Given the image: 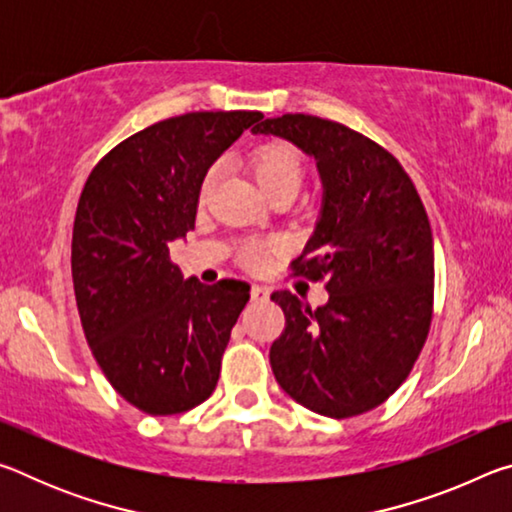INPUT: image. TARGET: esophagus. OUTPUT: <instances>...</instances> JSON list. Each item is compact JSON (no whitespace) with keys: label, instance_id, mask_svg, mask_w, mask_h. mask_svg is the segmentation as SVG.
<instances>
[{"label":"esophagus","instance_id":"obj_1","mask_svg":"<svg viewBox=\"0 0 512 512\" xmlns=\"http://www.w3.org/2000/svg\"><path fill=\"white\" fill-rule=\"evenodd\" d=\"M250 298H253V302H268V298H271V289L262 287V284H255V287L250 289Z\"/></svg>","mask_w":512,"mask_h":512}]
</instances>
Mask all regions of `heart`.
Masks as SVG:
<instances>
[{
  "label": "heart",
  "instance_id": "heart-1",
  "mask_svg": "<svg viewBox=\"0 0 512 512\" xmlns=\"http://www.w3.org/2000/svg\"><path fill=\"white\" fill-rule=\"evenodd\" d=\"M250 169H253L259 187H262L268 196L282 192H291L296 196L302 180H305V158H302V153L287 140H268L255 146V151L250 153ZM214 180L216 171L210 169L205 173L201 183L203 194L210 192ZM273 248L275 244H268V241L248 239L239 250L241 262L250 268L264 266L268 253H271Z\"/></svg>",
  "mask_w": 512,
  "mask_h": 512
}]
</instances>
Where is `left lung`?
<instances>
[{
  "mask_svg": "<svg viewBox=\"0 0 512 512\" xmlns=\"http://www.w3.org/2000/svg\"><path fill=\"white\" fill-rule=\"evenodd\" d=\"M255 133L287 137L318 160L325 205L293 275L323 282L311 309L275 291L284 332L271 368L284 391L327 418L384 404L409 377L433 316V237L424 203L393 153L339 121L264 119Z\"/></svg>",
  "mask_w": 512,
  "mask_h": 512,
  "instance_id": "left-lung-1",
  "label": "left lung"
}]
</instances>
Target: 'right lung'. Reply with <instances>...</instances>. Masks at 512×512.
Masks as SVG:
<instances>
[{
  "instance_id": "add662e5",
  "label": "right lung",
  "mask_w": 512,
  "mask_h": 512,
  "mask_svg": "<svg viewBox=\"0 0 512 512\" xmlns=\"http://www.w3.org/2000/svg\"><path fill=\"white\" fill-rule=\"evenodd\" d=\"M259 119L205 110L158 121L85 180L72 230L76 307L101 372L142 413H185L219 381L248 284L183 280L169 244L194 230L210 164Z\"/></svg>"
}]
</instances>
